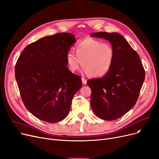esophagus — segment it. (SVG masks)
<instances>
[{
  "instance_id": "1",
  "label": "esophagus",
  "mask_w": 159,
  "mask_h": 159,
  "mask_svg": "<svg viewBox=\"0 0 159 159\" xmlns=\"http://www.w3.org/2000/svg\"><path fill=\"white\" fill-rule=\"evenodd\" d=\"M82 84H86V83H87V80L85 79H84V78H82Z\"/></svg>"
}]
</instances>
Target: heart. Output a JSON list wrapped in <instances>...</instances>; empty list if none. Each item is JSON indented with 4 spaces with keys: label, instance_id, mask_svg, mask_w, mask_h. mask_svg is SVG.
<instances>
[{
    "label": "heart",
    "instance_id": "heart-1",
    "mask_svg": "<svg viewBox=\"0 0 159 159\" xmlns=\"http://www.w3.org/2000/svg\"><path fill=\"white\" fill-rule=\"evenodd\" d=\"M75 51L76 53L68 51L66 56L68 69L71 72L78 71L82 65L86 74L101 77L107 74L113 66L114 50L108 43L86 38L75 45Z\"/></svg>",
    "mask_w": 159,
    "mask_h": 159
}]
</instances>
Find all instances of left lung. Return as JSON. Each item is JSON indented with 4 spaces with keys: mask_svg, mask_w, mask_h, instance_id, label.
<instances>
[{
    "mask_svg": "<svg viewBox=\"0 0 159 159\" xmlns=\"http://www.w3.org/2000/svg\"><path fill=\"white\" fill-rule=\"evenodd\" d=\"M90 36L109 41L114 50V61L110 71L101 78L87 82L92 89L94 114L102 120H114L136 104L145 79L144 69L139 54L119 33L100 32Z\"/></svg>",
    "mask_w": 159,
    "mask_h": 159,
    "instance_id": "1",
    "label": "left lung"
}]
</instances>
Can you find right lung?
Wrapping results in <instances>:
<instances>
[{"instance_id": "add662e5", "label": "right lung", "mask_w": 159, "mask_h": 159, "mask_svg": "<svg viewBox=\"0 0 159 159\" xmlns=\"http://www.w3.org/2000/svg\"><path fill=\"white\" fill-rule=\"evenodd\" d=\"M76 42L70 33L43 37L25 48L15 67L26 108L37 118L57 123L67 116L81 77L67 67L66 56Z\"/></svg>"}]
</instances>
